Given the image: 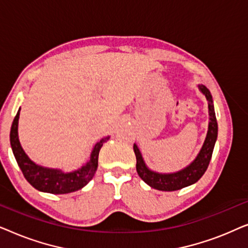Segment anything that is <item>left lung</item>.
Returning <instances> with one entry per match:
<instances>
[{
	"label": "left lung",
	"mask_w": 248,
	"mask_h": 248,
	"mask_svg": "<svg viewBox=\"0 0 248 248\" xmlns=\"http://www.w3.org/2000/svg\"><path fill=\"white\" fill-rule=\"evenodd\" d=\"M198 87L200 91L205 96L206 100H208L209 126L204 143H203L201 150H200L198 155L191 164L175 172L154 171L145 165L138 145L135 143L133 145L135 157H137L138 174L142 181H144L152 188L166 192L177 191V189L184 188L186 186H189L198 182L205 172L206 168H208L209 162L212 157L217 137H218V123H217L212 96L209 89L203 84H199Z\"/></svg>",
	"instance_id": "left-lung-1"
}]
</instances>
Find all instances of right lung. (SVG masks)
Returning <instances> with one entry per match:
<instances>
[{"instance_id":"obj_1","label":"right lung","mask_w":248,"mask_h":248,"mask_svg":"<svg viewBox=\"0 0 248 248\" xmlns=\"http://www.w3.org/2000/svg\"><path fill=\"white\" fill-rule=\"evenodd\" d=\"M19 116L20 108L13 120L10 131V143L16 160L30 185L40 192L50 193V194H66V193L79 191L93 179L98 168V155L100 149L105 142L109 140L110 137L103 138L93 145L89 160L82 167L77 170L65 172L62 169L44 167L36 164L28 157L19 141Z\"/></svg>"}]
</instances>
